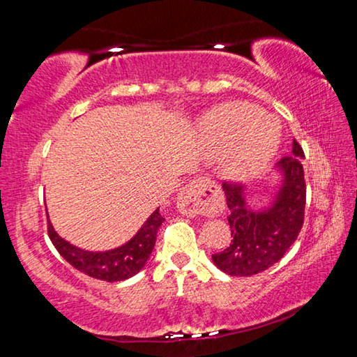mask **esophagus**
Masks as SVG:
<instances>
[{
  "label": "esophagus",
  "instance_id": "1",
  "mask_svg": "<svg viewBox=\"0 0 357 357\" xmlns=\"http://www.w3.org/2000/svg\"><path fill=\"white\" fill-rule=\"evenodd\" d=\"M176 204L185 215H217L222 213L223 197L209 179L197 178L179 190Z\"/></svg>",
  "mask_w": 357,
  "mask_h": 357
}]
</instances>
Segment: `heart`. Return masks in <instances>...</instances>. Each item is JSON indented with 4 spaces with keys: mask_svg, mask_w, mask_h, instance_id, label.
<instances>
[{
    "mask_svg": "<svg viewBox=\"0 0 357 357\" xmlns=\"http://www.w3.org/2000/svg\"><path fill=\"white\" fill-rule=\"evenodd\" d=\"M203 135L215 155L228 154L227 176L247 181L269 164L279 144V129L274 121L257 107L223 104L203 121Z\"/></svg>",
    "mask_w": 357,
    "mask_h": 357,
    "instance_id": "obj_1",
    "label": "heart"
}]
</instances>
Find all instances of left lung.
I'll return each instance as SVG.
<instances>
[{"instance_id": "left-lung-1", "label": "left lung", "mask_w": 357, "mask_h": 357, "mask_svg": "<svg viewBox=\"0 0 357 357\" xmlns=\"http://www.w3.org/2000/svg\"><path fill=\"white\" fill-rule=\"evenodd\" d=\"M304 151L293 140L291 155L277 164L282 183L273 203L263 211H252L245 202L244 189L223 183L229 209L228 223L233 241L225 250L214 253L213 261L228 275L247 277L261 273L283 258L298 238L304 223L305 181Z\"/></svg>"}]
</instances>
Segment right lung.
Segmentation results:
<instances>
[{
    "mask_svg": "<svg viewBox=\"0 0 357 357\" xmlns=\"http://www.w3.org/2000/svg\"><path fill=\"white\" fill-rule=\"evenodd\" d=\"M165 219L160 215L159 208L148 217L138 233L124 245L107 252H89L82 250L64 241L53 229L52 223L48 222V238L55 245L66 261L74 266L77 271L86 274L93 279L105 282H119L135 275L144 268L151 252L154 249L157 229Z\"/></svg>",
    "mask_w": 357,
    "mask_h": 357,
    "instance_id": "1",
    "label": "right lung"
}]
</instances>
